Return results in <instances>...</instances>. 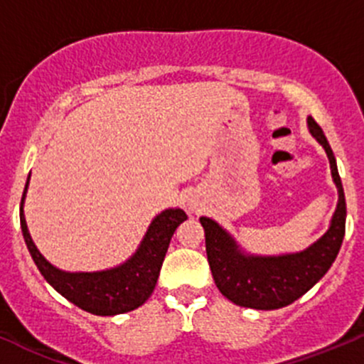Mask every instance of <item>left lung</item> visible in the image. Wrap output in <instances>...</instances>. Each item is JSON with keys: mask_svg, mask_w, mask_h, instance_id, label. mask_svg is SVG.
Segmentation results:
<instances>
[{"mask_svg": "<svg viewBox=\"0 0 364 364\" xmlns=\"http://www.w3.org/2000/svg\"><path fill=\"white\" fill-rule=\"evenodd\" d=\"M309 129L324 147L331 166L333 181L338 187V205L331 219V226L328 233L312 247L303 252L279 257L245 256L240 252L235 240L215 220L208 217L200 219L205 230L208 264L215 286L223 296L240 306L275 310L291 305L319 282L338 256L346 235V194L331 147L321 126L312 117H309Z\"/></svg>", "mask_w": 364, "mask_h": 364, "instance_id": "1", "label": "left lung"}]
</instances>
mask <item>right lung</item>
<instances>
[{
	"instance_id": "right-lung-1",
	"label": "right lung",
	"mask_w": 364,
	"mask_h": 364,
	"mask_svg": "<svg viewBox=\"0 0 364 364\" xmlns=\"http://www.w3.org/2000/svg\"><path fill=\"white\" fill-rule=\"evenodd\" d=\"M28 183L29 177L21 200L22 237L43 279L59 294L65 296L78 309L95 314V316H115V314L131 312L151 298L170 240L175 230L187 219L183 210L170 208L159 213L149 226L147 235L141 245L138 247L136 254L124 264L105 269V272L68 273L48 263L29 237L24 210H22Z\"/></svg>"
}]
</instances>
